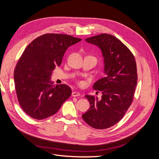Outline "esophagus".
Masks as SVG:
<instances>
[{"label":"esophagus","mask_w":159,"mask_h":159,"mask_svg":"<svg viewBox=\"0 0 159 159\" xmlns=\"http://www.w3.org/2000/svg\"><path fill=\"white\" fill-rule=\"evenodd\" d=\"M71 95L73 96V97H78V96L80 95V93L79 92H77V91H73L71 93Z\"/></svg>","instance_id":"34e87169"}]
</instances>
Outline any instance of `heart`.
<instances>
[{
	"label": "heart",
	"mask_w": 159,
	"mask_h": 159,
	"mask_svg": "<svg viewBox=\"0 0 159 159\" xmlns=\"http://www.w3.org/2000/svg\"><path fill=\"white\" fill-rule=\"evenodd\" d=\"M79 84H80V85H81V84H82V82H80V83H79Z\"/></svg>",
	"instance_id": "heart-1"
}]
</instances>
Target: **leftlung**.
Instances as JSON below:
<instances>
[{
  "mask_svg": "<svg viewBox=\"0 0 159 159\" xmlns=\"http://www.w3.org/2000/svg\"><path fill=\"white\" fill-rule=\"evenodd\" d=\"M85 41L102 51L105 75L93 85L102 92V98L85 95L90 107L82 118L93 128H109L123 118L131 105L137 84L136 61L132 52L114 36L102 34Z\"/></svg>",
  "mask_w": 159,
  "mask_h": 159,
  "instance_id": "8db88e82",
  "label": "left lung"
}]
</instances>
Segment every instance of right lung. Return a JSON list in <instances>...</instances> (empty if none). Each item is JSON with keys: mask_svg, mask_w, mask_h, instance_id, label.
<instances>
[{"mask_svg": "<svg viewBox=\"0 0 159 159\" xmlns=\"http://www.w3.org/2000/svg\"><path fill=\"white\" fill-rule=\"evenodd\" d=\"M81 39L61 34H46L28 45L14 71L17 98L22 109L36 119L54 115L71 94L68 85H54L52 71L61 64L68 48Z\"/></svg>", "mask_w": 159, "mask_h": 159, "instance_id": "right-lung-1", "label": "right lung"}]
</instances>
